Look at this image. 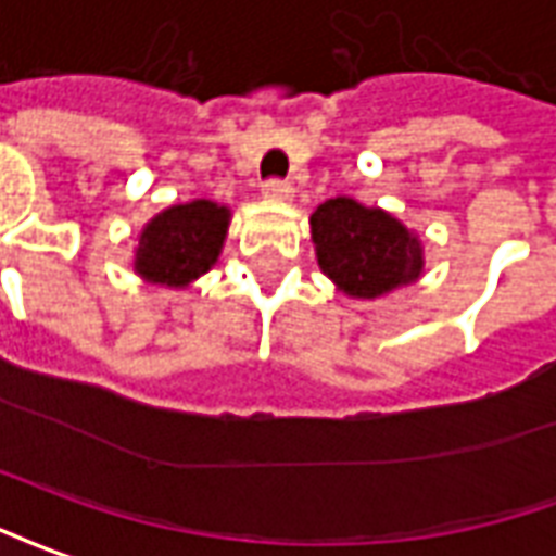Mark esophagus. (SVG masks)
Listing matches in <instances>:
<instances>
[{
    "instance_id": "1",
    "label": "esophagus",
    "mask_w": 556,
    "mask_h": 556,
    "mask_svg": "<svg viewBox=\"0 0 556 556\" xmlns=\"http://www.w3.org/2000/svg\"><path fill=\"white\" fill-rule=\"evenodd\" d=\"M263 194L273 198V201H287V198L293 194V184H290V180H281V177H269V180L263 184Z\"/></svg>"
}]
</instances>
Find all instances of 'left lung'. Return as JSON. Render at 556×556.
<instances>
[{
    "label": "left lung",
    "instance_id": "obj_1",
    "mask_svg": "<svg viewBox=\"0 0 556 556\" xmlns=\"http://www.w3.org/2000/svg\"><path fill=\"white\" fill-rule=\"evenodd\" d=\"M323 273L358 299L394 290L420 275V242L382 210L331 198L311 216Z\"/></svg>",
    "mask_w": 556,
    "mask_h": 556
}]
</instances>
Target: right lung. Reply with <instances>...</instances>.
Segmentation results:
<instances>
[{
  "label": "right lung",
  "mask_w": 556,
  "mask_h": 556,
  "mask_svg": "<svg viewBox=\"0 0 556 556\" xmlns=\"http://www.w3.org/2000/svg\"><path fill=\"white\" fill-rule=\"evenodd\" d=\"M230 213L213 201L165 210L141 233L136 269L148 281L180 287L204 275L218 257Z\"/></svg>",
  "instance_id": "obj_1"
}]
</instances>
